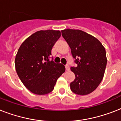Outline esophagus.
I'll use <instances>...</instances> for the list:
<instances>
[{"label": "esophagus", "mask_w": 121, "mask_h": 121, "mask_svg": "<svg viewBox=\"0 0 121 121\" xmlns=\"http://www.w3.org/2000/svg\"><path fill=\"white\" fill-rule=\"evenodd\" d=\"M65 69H66V71H68V70H70V66L68 65H65Z\"/></svg>", "instance_id": "1"}]
</instances>
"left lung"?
Returning a JSON list of instances; mask_svg holds the SVG:
<instances>
[{"instance_id":"obj_1","label":"left lung","mask_w":121,"mask_h":121,"mask_svg":"<svg viewBox=\"0 0 121 121\" xmlns=\"http://www.w3.org/2000/svg\"><path fill=\"white\" fill-rule=\"evenodd\" d=\"M61 35L70 46L77 65L71 67L75 75L70 83L71 90L80 95L90 94L104 77L107 65L105 48L97 39L81 30L65 29Z\"/></svg>"}]
</instances>
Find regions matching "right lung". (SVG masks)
<instances>
[{
  "mask_svg": "<svg viewBox=\"0 0 121 121\" xmlns=\"http://www.w3.org/2000/svg\"><path fill=\"white\" fill-rule=\"evenodd\" d=\"M61 36L60 31H37L22 43L15 59L20 80L32 93L49 94L65 71L64 65L49 60L51 49Z\"/></svg>",
  "mask_w": 121,
  "mask_h": 121,
  "instance_id": "right-lung-1",
  "label": "right lung"
}]
</instances>
